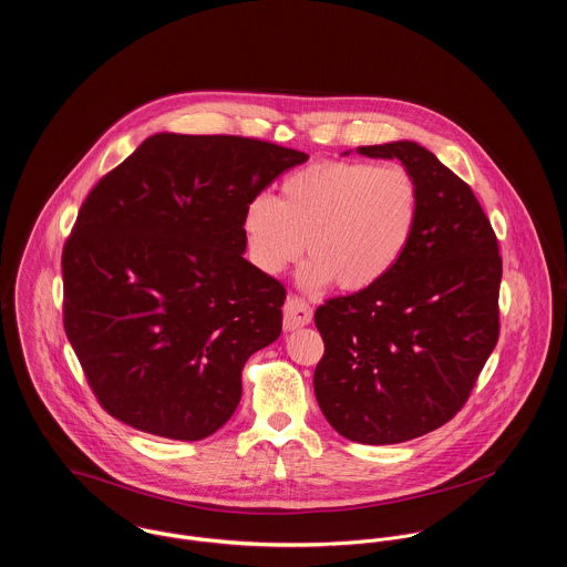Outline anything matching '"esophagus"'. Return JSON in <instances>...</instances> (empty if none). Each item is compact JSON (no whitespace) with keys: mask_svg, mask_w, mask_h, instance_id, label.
I'll use <instances>...</instances> for the list:
<instances>
[{"mask_svg":"<svg viewBox=\"0 0 567 567\" xmlns=\"http://www.w3.org/2000/svg\"><path fill=\"white\" fill-rule=\"evenodd\" d=\"M311 322V308L303 299L290 297L284 306V329L295 331L299 327H306Z\"/></svg>","mask_w":567,"mask_h":567,"instance_id":"34e87169","label":"esophagus"}]
</instances>
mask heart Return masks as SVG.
I'll use <instances>...</instances> for the list:
<instances>
[{"label":"heart","instance_id":"heart-1","mask_svg":"<svg viewBox=\"0 0 567 567\" xmlns=\"http://www.w3.org/2000/svg\"><path fill=\"white\" fill-rule=\"evenodd\" d=\"M422 216V188L403 164L316 162L284 179L279 202L256 195L243 216L247 256L277 277L308 249L299 286L344 292L381 284L408 256Z\"/></svg>","mask_w":567,"mask_h":567}]
</instances>
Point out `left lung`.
<instances>
[{"instance_id": "1", "label": "left lung", "mask_w": 567, "mask_h": 567, "mask_svg": "<svg viewBox=\"0 0 567 567\" xmlns=\"http://www.w3.org/2000/svg\"><path fill=\"white\" fill-rule=\"evenodd\" d=\"M401 159L420 182L408 256L377 286L329 299L313 322L324 355L313 392L351 442L399 444L460 412L498 342L503 259L472 188L412 141L360 147Z\"/></svg>"}]
</instances>
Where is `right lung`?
<instances>
[{"mask_svg":"<svg viewBox=\"0 0 567 567\" xmlns=\"http://www.w3.org/2000/svg\"><path fill=\"white\" fill-rule=\"evenodd\" d=\"M308 154L154 134L91 190L62 251L64 329L103 410L168 440L218 431L284 286L245 259L247 204Z\"/></svg>","mask_w":567,"mask_h":567,"instance_id":"add662e5","label":"right lung"}]
</instances>
